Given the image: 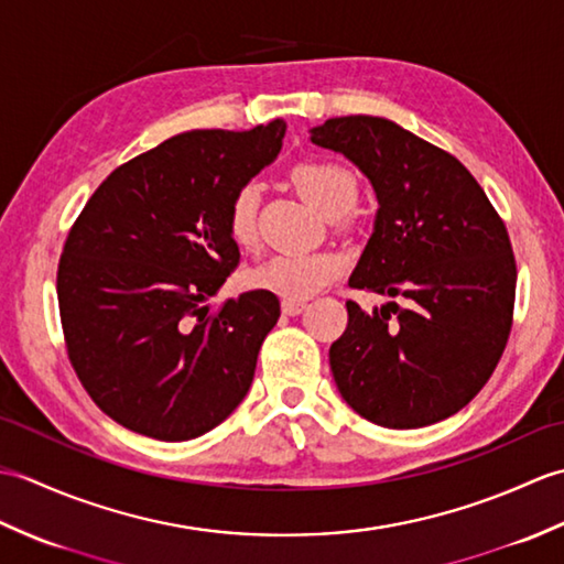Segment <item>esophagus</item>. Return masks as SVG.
<instances>
[{
    "label": "esophagus",
    "mask_w": 564,
    "mask_h": 564,
    "mask_svg": "<svg viewBox=\"0 0 564 564\" xmlns=\"http://www.w3.org/2000/svg\"><path fill=\"white\" fill-rule=\"evenodd\" d=\"M281 310H283V315L293 317V315H301V313H303L305 303H303V301H283V303H281Z\"/></svg>",
    "instance_id": "34e87169"
}]
</instances>
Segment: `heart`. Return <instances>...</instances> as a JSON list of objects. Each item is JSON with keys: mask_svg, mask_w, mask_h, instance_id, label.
<instances>
[{"mask_svg": "<svg viewBox=\"0 0 564 564\" xmlns=\"http://www.w3.org/2000/svg\"><path fill=\"white\" fill-rule=\"evenodd\" d=\"M291 184L325 218H339L354 206L358 196L356 176L327 160L297 162L291 170ZM257 208L259 188L254 184L239 188L230 200L227 232L239 247L257 242ZM341 271L344 259L334 251H293V254H275L263 261L249 273V285L279 295L283 301H305L337 281Z\"/></svg>", "mask_w": 564, "mask_h": 564, "instance_id": "heart-1", "label": "heart"}]
</instances>
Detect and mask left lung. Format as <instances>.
I'll list each match as a JSON object with an SVG mask.
<instances>
[{"mask_svg":"<svg viewBox=\"0 0 564 564\" xmlns=\"http://www.w3.org/2000/svg\"><path fill=\"white\" fill-rule=\"evenodd\" d=\"M310 140L354 162L378 198L349 285L400 301L373 313L346 303L349 325L329 349L334 382L378 426L448 419L482 390L509 339L517 261L507 227L453 154L388 118H329Z\"/></svg>","mask_w":564,"mask_h":564,"instance_id":"8db88e82","label":"left lung"}]
</instances>
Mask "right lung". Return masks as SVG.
I'll use <instances>...</instances> for the list:
<instances>
[{"mask_svg": "<svg viewBox=\"0 0 564 564\" xmlns=\"http://www.w3.org/2000/svg\"><path fill=\"white\" fill-rule=\"evenodd\" d=\"M285 123L188 130L118 166L72 225L57 303L72 368L113 422L158 441L203 436L245 400L279 297L210 313L239 261L227 208L279 158Z\"/></svg>", "mask_w": 564, "mask_h": 564, "instance_id": "add662e5", "label": "right lung"}]
</instances>
